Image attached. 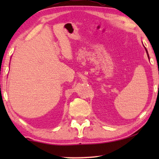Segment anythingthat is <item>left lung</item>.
I'll list each match as a JSON object with an SVG mask.
<instances>
[{
  "label": "left lung",
  "mask_w": 159,
  "mask_h": 159,
  "mask_svg": "<svg viewBox=\"0 0 159 159\" xmlns=\"http://www.w3.org/2000/svg\"><path fill=\"white\" fill-rule=\"evenodd\" d=\"M145 51H146V53H147V55H148V58H149V55H148V51H147V49L145 48Z\"/></svg>",
  "instance_id": "8db88e82"
}]
</instances>
